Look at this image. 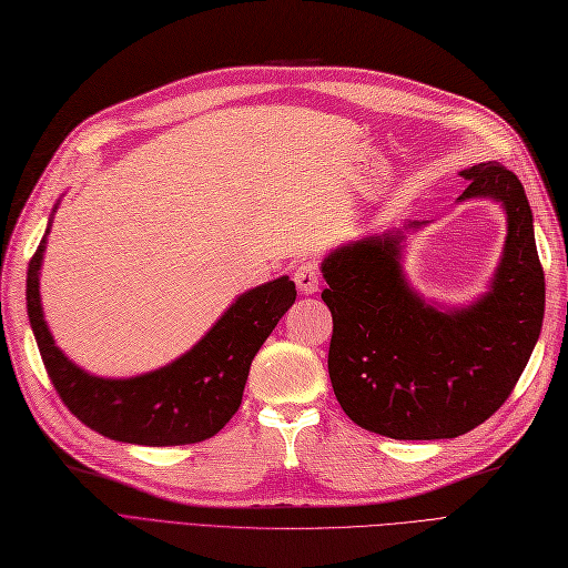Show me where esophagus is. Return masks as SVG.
Instances as JSON below:
<instances>
[{"mask_svg":"<svg viewBox=\"0 0 568 568\" xmlns=\"http://www.w3.org/2000/svg\"><path fill=\"white\" fill-rule=\"evenodd\" d=\"M295 283L300 287L302 295H314L321 287V271L316 262H302L295 268Z\"/></svg>","mask_w":568,"mask_h":568,"instance_id":"obj_1","label":"esophagus"}]
</instances>
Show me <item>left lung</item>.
Masks as SVG:
<instances>
[{
  "mask_svg": "<svg viewBox=\"0 0 568 568\" xmlns=\"http://www.w3.org/2000/svg\"><path fill=\"white\" fill-rule=\"evenodd\" d=\"M457 203L503 205L507 237L481 297L467 306L425 302L404 266V229L365 235L325 254L323 302L333 314L327 373L342 410L363 429L432 442L479 427L515 389L540 337L545 273L521 181L498 162L460 172Z\"/></svg>",
  "mask_w": 568,
  "mask_h": 568,
  "instance_id": "obj_1",
  "label": "left lung"
}]
</instances>
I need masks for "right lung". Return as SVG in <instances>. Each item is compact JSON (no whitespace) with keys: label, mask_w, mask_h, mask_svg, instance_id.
Listing matches in <instances>:
<instances>
[{"label":"right lung","mask_w":568,"mask_h":568,"mask_svg":"<svg viewBox=\"0 0 568 568\" xmlns=\"http://www.w3.org/2000/svg\"><path fill=\"white\" fill-rule=\"evenodd\" d=\"M51 222L28 266L26 300L44 368L68 410L122 444L184 446L214 436L241 408L252 358L295 304V283L281 276L243 292L203 339L158 371L124 379L97 377L59 349L44 321L40 268Z\"/></svg>","instance_id":"right-lung-1"}]
</instances>
